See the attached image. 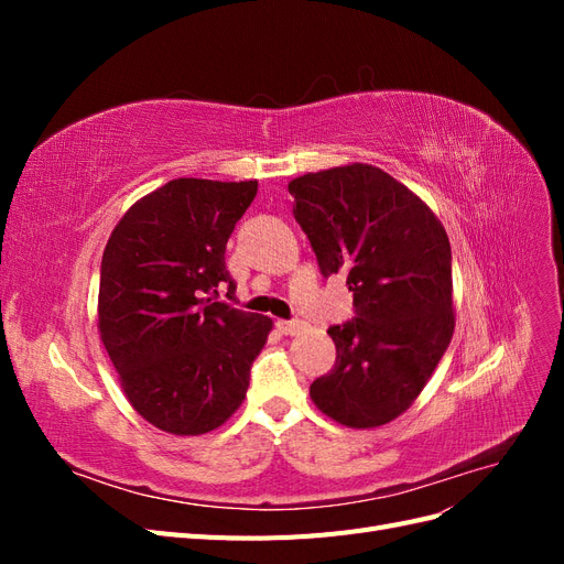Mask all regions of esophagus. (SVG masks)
I'll use <instances>...</instances> for the list:
<instances>
[{
	"label": "esophagus",
	"instance_id": "esophagus-1",
	"mask_svg": "<svg viewBox=\"0 0 564 564\" xmlns=\"http://www.w3.org/2000/svg\"><path fill=\"white\" fill-rule=\"evenodd\" d=\"M278 329L284 334V336H296L305 329V322L301 319H280L278 322Z\"/></svg>",
	"mask_w": 564,
	"mask_h": 564
}]
</instances>
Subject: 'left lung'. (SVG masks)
Listing matches in <instances>:
<instances>
[{
	"mask_svg": "<svg viewBox=\"0 0 564 564\" xmlns=\"http://www.w3.org/2000/svg\"><path fill=\"white\" fill-rule=\"evenodd\" d=\"M289 193L322 275L344 270L357 311L327 329L336 365L311 398L340 425L379 429L412 406L452 340L447 230L416 193L362 162L303 174Z\"/></svg>",
	"mask_w": 564,
	"mask_h": 564,
	"instance_id": "left-lung-1",
	"label": "left lung"
}]
</instances>
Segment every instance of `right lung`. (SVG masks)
Wrapping results in <instances>:
<instances>
[{"label":"right lung","instance_id":"1","mask_svg":"<svg viewBox=\"0 0 564 564\" xmlns=\"http://www.w3.org/2000/svg\"><path fill=\"white\" fill-rule=\"evenodd\" d=\"M259 181L174 178L133 202L100 263L98 334L124 398L172 435L224 425L249 388L272 319L209 303L235 289L226 245Z\"/></svg>","mask_w":564,"mask_h":564}]
</instances>
